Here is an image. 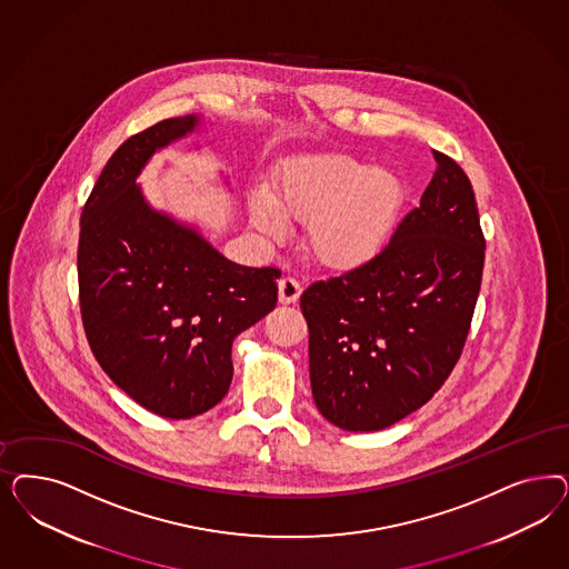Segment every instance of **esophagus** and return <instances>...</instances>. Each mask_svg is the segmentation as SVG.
<instances>
[{"instance_id": "1", "label": "esophagus", "mask_w": 569, "mask_h": 569, "mask_svg": "<svg viewBox=\"0 0 569 569\" xmlns=\"http://www.w3.org/2000/svg\"><path fill=\"white\" fill-rule=\"evenodd\" d=\"M301 295V282L293 276H284L278 280V299L280 303H295Z\"/></svg>"}]
</instances>
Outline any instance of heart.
I'll return each mask as SVG.
<instances>
[{
    "label": "heart",
    "instance_id": "b5f03b06",
    "mask_svg": "<svg viewBox=\"0 0 569 569\" xmlns=\"http://www.w3.org/2000/svg\"><path fill=\"white\" fill-rule=\"evenodd\" d=\"M403 201L402 182L348 154H322L284 167L270 192L251 199V218L268 234L308 221L306 249L320 263L351 270L383 251Z\"/></svg>",
    "mask_w": 569,
    "mask_h": 569
}]
</instances>
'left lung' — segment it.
<instances>
[{
	"label": "left lung",
	"mask_w": 569,
	"mask_h": 569,
	"mask_svg": "<svg viewBox=\"0 0 569 569\" xmlns=\"http://www.w3.org/2000/svg\"><path fill=\"white\" fill-rule=\"evenodd\" d=\"M421 204L383 251L301 295L313 402L346 431H379L429 402L465 348L486 239L462 167L433 150Z\"/></svg>",
	"instance_id": "obj_1"
}]
</instances>
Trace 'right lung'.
Listing matches in <instances>:
<instances>
[{
    "label": "right lung",
    "mask_w": 569,
    "mask_h": 569,
    "mask_svg": "<svg viewBox=\"0 0 569 569\" xmlns=\"http://www.w3.org/2000/svg\"><path fill=\"white\" fill-rule=\"evenodd\" d=\"M154 123L112 152L81 211L79 306L98 365L166 419L207 412L228 393L234 337L272 312L278 268H244L192 228L148 207L138 173L197 128Z\"/></svg>",
    "instance_id": "right-lung-1"
}]
</instances>
